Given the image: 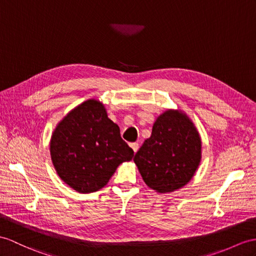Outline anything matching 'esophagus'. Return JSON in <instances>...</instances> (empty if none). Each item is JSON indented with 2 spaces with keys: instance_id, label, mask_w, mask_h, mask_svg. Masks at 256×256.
I'll use <instances>...</instances> for the list:
<instances>
[{
  "instance_id": "obj_1",
  "label": "esophagus",
  "mask_w": 256,
  "mask_h": 256,
  "mask_svg": "<svg viewBox=\"0 0 256 256\" xmlns=\"http://www.w3.org/2000/svg\"><path fill=\"white\" fill-rule=\"evenodd\" d=\"M130 146H132V148L134 150V152L136 153V151H138V148H139V143H136V142L130 143Z\"/></svg>"
}]
</instances>
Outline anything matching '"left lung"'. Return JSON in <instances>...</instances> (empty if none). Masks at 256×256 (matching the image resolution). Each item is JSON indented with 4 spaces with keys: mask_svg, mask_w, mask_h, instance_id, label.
<instances>
[{
    "mask_svg": "<svg viewBox=\"0 0 256 256\" xmlns=\"http://www.w3.org/2000/svg\"><path fill=\"white\" fill-rule=\"evenodd\" d=\"M134 160L150 188L160 193L177 190L190 182L200 164V136L182 112L166 110Z\"/></svg>",
    "mask_w": 256,
    "mask_h": 256,
    "instance_id": "8db88e82",
    "label": "left lung"
}]
</instances>
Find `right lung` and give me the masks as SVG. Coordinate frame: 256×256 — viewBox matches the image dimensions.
Here are the masks:
<instances>
[{
	"label": "right lung",
	"instance_id": "add662e5",
	"mask_svg": "<svg viewBox=\"0 0 256 256\" xmlns=\"http://www.w3.org/2000/svg\"><path fill=\"white\" fill-rule=\"evenodd\" d=\"M51 158L58 176L80 193L98 191L134 150L120 136L102 103L89 100L74 108L53 132Z\"/></svg>",
	"mask_w": 256,
	"mask_h": 256
}]
</instances>
